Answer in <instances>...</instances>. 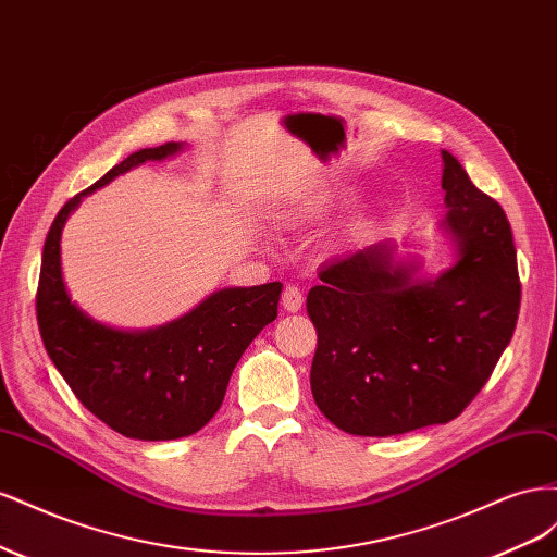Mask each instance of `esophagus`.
<instances>
[{"mask_svg": "<svg viewBox=\"0 0 557 557\" xmlns=\"http://www.w3.org/2000/svg\"><path fill=\"white\" fill-rule=\"evenodd\" d=\"M281 305L285 311H299L301 305H305V293H301L297 285H285L283 295H281Z\"/></svg>", "mask_w": 557, "mask_h": 557, "instance_id": "obj_1", "label": "esophagus"}]
</instances>
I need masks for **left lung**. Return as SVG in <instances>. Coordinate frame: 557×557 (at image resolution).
<instances>
[{
	"label": "left lung",
	"mask_w": 557,
	"mask_h": 557,
	"mask_svg": "<svg viewBox=\"0 0 557 557\" xmlns=\"http://www.w3.org/2000/svg\"><path fill=\"white\" fill-rule=\"evenodd\" d=\"M455 262L418 276L381 242L323 264L307 311L318 332L311 393L330 423L393 436L448 423L479 395L509 346L520 278L507 213L442 150Z\"/></svg>",
	"instance_id": "8db88e82"
}]
</instances>
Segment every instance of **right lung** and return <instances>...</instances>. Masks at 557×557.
Listing matches in <instances>:
<instances>
[{"label":"right lung","instance_id":"obj_1","mask_svg":"<svg viewBox=\"0 0 557 557\" xmlns=\"http://www.w3.org/2000/svg\"><path fill=\"white\" fill-rule=\"evenodd\" d=\"M178 150V141L141 148L66 201L48 230L37 290L39 332L62 379L92 416L141 442L181 440L209 423L244 350L276 318L283 288L274 281L218 290L190 313L144 332L113 330L74 305L60 262L66 218L115 176Z\"/></svg>","mask_w":557,"mask_h":557}]
</instances>
